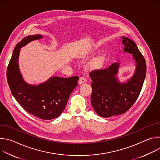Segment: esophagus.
<instances>
[{
    "mask_svg": "<svg viewBox=\"0 0 160 160\" xmlns=\"http://www.w3.org/2000/svg\"><path fill=\"white\" fill-rule=\"evenodd\" d=\"M87 82V79L84 77H81L78 80V83L80 84H82V83H85Z\"/></svg>",
    "mask_w": 160,
    "mask_h": 160,
    "instance_id": "34e87169",
    "label": "esophagus"
}]
</instances>
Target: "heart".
I'll return each mask as SVG.
<instances>
[{"instance_id": "heart-1", "label": "heart", "mask_w": 160, "mask_h": 160, "mask_svg": "<svg viewBox=\"0 0 160 160\" xmlns=\"http://www.w3.org/2000/svg\"><path fill=\"white\" fill-rule=\"evenodd\" d=\"M103 59L101 57H98L94 59L92 62H91L90 66L91 67L94 68H101L103 64Z\"/></svg>"}]
</instances>
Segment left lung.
I'll return each mask as SVG.
<instances>
[{"instance_id":"1","label":"left lung","mask_w":160,"mask_h":160,"mask_svg":"<svg viewBox=\"0 0 160 160\" xmlns=\"http://www.w3.org/2000/svg\"><path fill=\"white\" fill-rule=\"evenodd\" d=\"M123 51L132 54L137 66L133 77L126 83H120L115 77L119 63L114 62L108 68L90 72L92 92L91 104L100 117L108 118L127 112L138 99L146 74L144 56L135 43L123 37Z\"/></svg>"}]
</instances>
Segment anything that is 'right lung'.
I'll use <instances>...</instances> for the list:
<instances>
[{"label": "right lung", "mask_w": 160, "mask_h": 160, "mask_svg": "<svg viewBox=\"0 0 160 160\" xmlns=\"http://www.w3.org/2000/svg\"><path fill=\"white\" fill-rule=\"evenodd\" d=\"M41 35H29L17 43L8 66L7 80L11 93L18 103L28 112L42 120L59 117L64 109L68 98L78 85L79 77H53L38 85L27 83L19 70L20 48Z\"/></svg>", "instance_id": "right-lung-1"}]
</instances>
